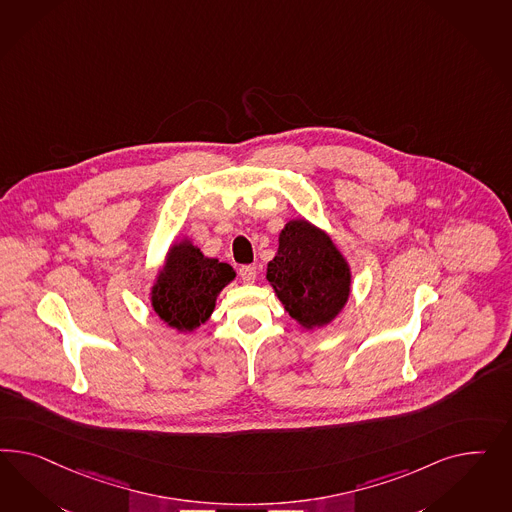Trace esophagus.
I'll use <instances>...</instances> for the list:
<instances>
[{
    "label": "esophagus",
    "instance_id": "1",
    "mask_svg": "<svg viewBox=\"0 0 512 512\" xmlns=\"http://www.w3.org/2000/svg\"><path fill=\"white\" fill-rule=\"evenodd\" d=\"M238 274H240V278H242L244 283H253L255 278H257V268L248 264V266H242V268L238 270Z\"/></svg>",
    "mask_w": 512,
    "mask_h": 512
}]
</instances>
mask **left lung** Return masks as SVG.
Instances as JSON below:
<instances>
[{"label": "left lung", "mask_w": 512, "mask_h": 512, "mask_svg": "<svg viewBox=\"0 0 512 512\" xmlns=\"http://www.w3.org/2000/svg\"><path fill=\"white\" fill-rule=\"evenodd\" d=\"M266 279L285 311L304 328L332 323L351 293V268L332 238L306 219H291L279 233Z\"/></svg>", "instance_id": "8db88e82"}]
</instances>
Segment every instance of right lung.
Listing matches in <instances>:
<instances>
[{"label":"right lung","instance_id":"1","mask_svg":"<svg viewBox=\"0 0 512 512\" xmlns=\"http://www.w3.org/2000/svg\"><path fill=\"white\" fill-rule=\"evenodd\" d=\"M165 261L150 293L152 308L178 332H193L210 319L217 295L236 278V272L231 264L204 257L187 238L172 244Z\"/></svg>","mask_w":512,"mask_h":512}]
</instances>
